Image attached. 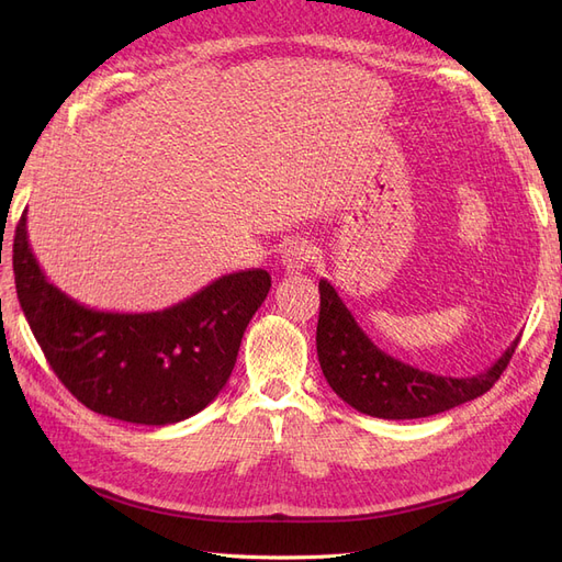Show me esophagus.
Wrapping results in <instances>:
<instances>
[{"label":"esophagus","mask_w":562,"mask_h":562,"mask_svg":"<svg viewBox=\"0 0 562 562\" xmlns=\"http://www.w3.org/2000/svg\"><path fill=\"white\" fill-rule=\"evenodd\" d=\"M314 258H316V248L310 241L295 239L285 246V250L281 255V262H283V269L288 271V274H297V271L307 269L314 262Z\"/></svg>","instance_id":"obj_1"}]
</instances>
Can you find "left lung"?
Instances as JSON below:
<instances>
[{
  "label": "left lung",
  "mask_w": 562,
  "mask_h": 562,
  "mask_svg": "<svg viewBox=\"0 0 562 562\" xmlns=\"http://www.w3.org/2000/svg\"><path fill=\"white\" fill-rule=\"evenodd\" d=\"M318 293L316 351L323 375L339 398L370 417L417 419L479 398L499 380L518 347L516 337L514 345L481 375H434L372 345L326 279L318 281Z\"/></svg>",
  "instance_id": "obj_1"
}]
</instances>
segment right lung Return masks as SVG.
<instances>
[{"label":"right lung","instance_id":"obj_1","mask_svg":"<svg viewBox=\"0 0 562 562\" xmlns=\"http://www.w3.org/2000/svg\"><path fill=\"white\" fill-rule=\"evenodd\" d=\"M25 223L23 213L13 236L15 293L48 366L79 403L98 415L166 427L220 394L271 288L265 269L220 277L161 312H98L44 277Z\"/></svg>","mask_w":562,"mask_h":562}]
</instances>
